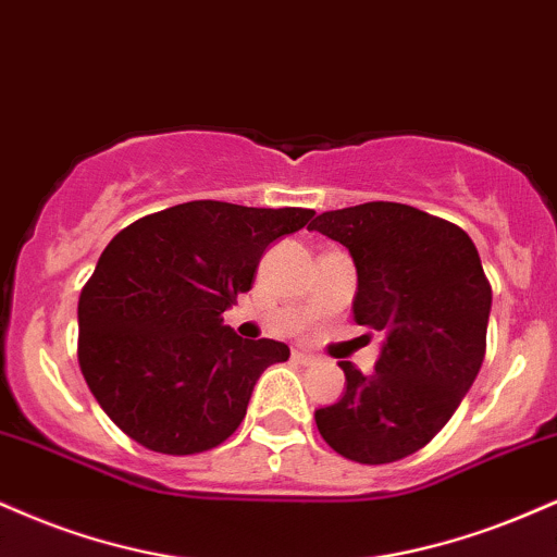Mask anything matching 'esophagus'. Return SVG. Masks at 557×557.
<instances>
[{"mask_svg": "<svg viewBox=\"0 0 557 557\" xmlns=\"http://www.w3.org/2000/svg\"><path fill=\"white\" fill-rule=\"evenodd\" d=\"M293 360H298V363H304V366H311V363H317V355H311V352H306V350H293Z\"/></svg>", "mask_w": 557, "mask_h": 557, "instance_id": "obj_1", "label": "esophagus"}]
</instances>
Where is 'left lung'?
<instances>
[{
	"instance_id": "8db88e82",
	"label": "left lung",
	"mask_w": 557,
	"mask_h": 557,
	"mask_svg": "<svg viewBox=\"0 0 557 557\" xmlns=\"http://www.w3.org/2000/svg\"><path fill=\"white\" fill-rule=\"evenodd\" d=\"M308 231L350 251L352 319L384 334L373 373L339 363L345 394L313 414L321 438L360 465L410 457L457 412L485 358L493 293L480 253L459 225L397 202L321 212Z\"/></svg>"
}]
</instances>
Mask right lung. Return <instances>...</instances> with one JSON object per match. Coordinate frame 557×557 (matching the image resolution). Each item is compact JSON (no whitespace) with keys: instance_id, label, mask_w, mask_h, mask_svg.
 <instances>
[{"instance_id":"obj_1","label":"right lung","mask_w":557,"mask_h":557,"mask_svg":"<svg viewBox=\"0 0 557 557\" xmlns=\"http://www.w3.org/2000/svg\"><path fill=\"white\" fill-rule=\"evenodd\" d=\"M313 218L304 207L197 199L116 233L79 293V371L103 412L150 451L199 454L246 418L253 384L290 358L223 324L261 253Z\"/></svg>"}]
</instances>
